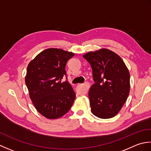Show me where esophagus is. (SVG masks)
<instances>
[{
  "mask_svg": "<svg viewBox=\"0 0 151 151\" xmlns=\"http://www.w3.org/2000/svg\"><path fill=\"white\" fill-rule=\"evenodd\" d=\"M83 85H84V87H85V88H86L85 93H87L88 88H89V87H90V85H89V83H88V82H85V83L83 84Z\"/></svg>",
  "mask_w": 151,
  "mask_h": 151,
  "instance_id": "34e87169",
  "label": "esophagus"
}]
</instances>
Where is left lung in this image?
Listing matches in <instances>:
<instances>
[{
	"instance_id": "8db88e82",
	"label": "left lung",
	"mask_w": 151,
	"mask_h": 151,
	"mask_svg": "<svg viewBox=\"0 0 151 151\" xmlns=\"http://www.w3.org/2000/svg\"><path fill=\"white\" fill-rule=\"evenodd\" d=\"M91 64L94 83L88 92L92 113L101 119L115 116L130 93V73L117 54L107 49L83 56Z\"/></svg>"
}]
</instances>
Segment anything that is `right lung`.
<instances>
[{
	"mask_svg": "<svg viewBox=\"0 0 151 151\" xmlns=\"http://www.w3.org/2000/svg\"><path fill=\"white\" fill-rule=\"evenodd\" d=\"M72 52L50 48L39 53L27 66L25 83L37 111L50 119L60 118L68 112L76 93L66 77L67 61Z\"/></svg>",
	"mask_w": 151,
	"mask_h": 151,
	"instance_id": "1",
	"label": "right lung"
}]
</instances>
